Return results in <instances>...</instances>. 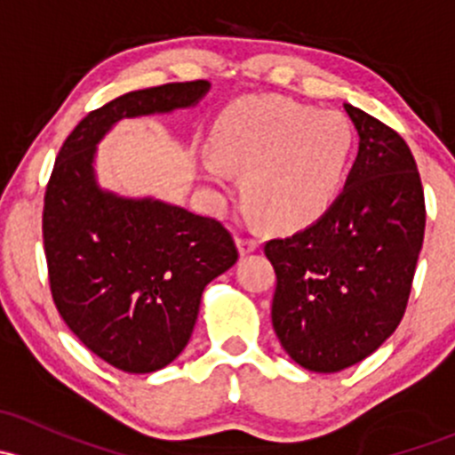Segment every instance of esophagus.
<instances>
[{
    "instance_id": "obj_1",
    "label": "esophagus",
    "mask_w": 455,
    "mask_h": 455,
    "mask_svg": "<svg viewBox=\"0 0 455 455\" xmlns=\"http://www.w3.org/2000/svg\"><path fill=\"white\" fill-rule=\"evenodd\" d=\"M237 249H240V255H249V253H253V251L259 249V242L253 240V237L237 235Z\"/></svg>"
}]
</instances>
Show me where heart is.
Instances as JSON below:
<instances>
[{"instance_id": "1", "label": "heart", "mask_w": 455, "mask_h": 455, "mask_svg": "<svg viewBox=\"0 0 455 455\" xmlns=\"http://www.w3.org/2000/svg\"><path fill=\"white\" fill-rule=\"evenodd\" d=\"M355 130L341 112H316L282 96H253L228 105L211 127L202 178L227 187L242 172L246 204L268 227L295 231L319 220L341 189Z\"/></svg>"}]
</instances>
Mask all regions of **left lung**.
<instances>
[{
    "label": "left lung",
    "instance_id": "8db88e82",
    "mask_svg": "<svg viewBox=\"0 0 455 455\" xmlns=\"http://www.w3.org/2000/svg\"><path fill=\"white\" fill-rule=\"evenodd\" d=\"M346 112L359 156L341 196L308 228L264 246L277 275L275 334L295 363L321 374L359 363L398 328L425 235L407 142L355 105Z\"/></svg>",
    "mask_w": 455,
    "mask_h": 455
}]
</instances>
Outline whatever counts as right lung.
<instances>
[{"mask_svg":"<svg viewBox=\"0 0 455 455\" xmlns=\"http://www.w3.org/2000/svg\"><path fill=\"white\" fill-rule=\"evenodd\" d=\"M209 81L127 92L90 112L63 142L44 198L54 306L87 350L130 374L172 363L194 332L202 291L237 261L213 218L100 189L96 145L123 118L194 108Z\"/></svg>","mask_w":455,"mask_h":455,"instance_id":"add662e5","label":"right lung"}]
</instances>
